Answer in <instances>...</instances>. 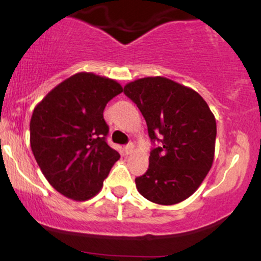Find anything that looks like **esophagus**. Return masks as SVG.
<instances>
[{
	"mask_svg": "<svg viewBox=\"0 0 261 261\" xmlns=\"http://www.w3.org/2000/svg\"><path fill=\"white\" fill-rule=\"evenodd\" d=\"M135 151V145L134 143H128V145L125 146V153L131 154Z\"/></svg>",
	"mask_w": 261,
	"mask_h": 261,
	"instance_id": "obj_1",
	"label": "esophagus"
}]
</instances>
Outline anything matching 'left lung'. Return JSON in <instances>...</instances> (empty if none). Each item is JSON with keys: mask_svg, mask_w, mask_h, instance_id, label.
<instances>
[{"mask_svg": "<svg viewBox=\"0 0 261 261\" xmlns=\"http://www.w3.org/2000/svg\"><path fill=\"white\" fill-rule=\"evenodd\" d=\"M124 93L142 113L151 140L162 142L152 149L147 172L135 179L137 190L158 205L184 201L214 163L215 115L196 91L166 77L135 80Z\"/></svg>", "mask_w": 261, "mask_h": 261, "instance_id": "8db88e82", "label": "left lung"}]
</instances>
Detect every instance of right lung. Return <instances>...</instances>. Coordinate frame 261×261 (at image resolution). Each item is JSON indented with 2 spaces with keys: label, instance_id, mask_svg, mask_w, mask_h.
<instances>
[{
  "label": "right lung",
  "instance_id": "add662e5",
  "mask_svg": "<svg viewBox=\"0 0 261 261\" xmlns=\"http://www.w3.org/2000/svg\"><path fill=\"white\" fill-rule=\"evenodd\" d=\"M124 91L115 80L79 72L51 89L34 108L31 147L50 185L74 201L97 195L120 158L107 143L103 112Z\"/></svg>",
  "mask_w": 261,
  "mask_h": 261
}]
</instances>
